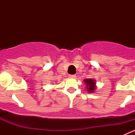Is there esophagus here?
<instances>
[{
	"label": "esophagus",
	"mask_w": 135,
	"mask_h": 135,
	"mask_svg": "<svg viewBox=\"0 0 135 135\" xmlns=\"http://www.w3.org/2000/svg\"><path fill=\"white\" fill-rule=\"evenodd\" d=\"M69 77H70V78H76V76L75 74H71V75H69Z\"/></svg>",
	"instance_id": "obj_1"
}]
</instances>
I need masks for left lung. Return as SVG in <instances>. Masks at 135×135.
Returning <instances> with one entry per match:
<instances>
[{
	"label": "left lung",
	"mask_w": 135,
	"mask_h": 135,
	"mask_svg": "<svg viewBox=\"0 0 135 135\" xmlns=\"http://www.w3.org/2000/svg\"><path fill=\"white\" fill-rule=\"evenodd\" d=\"M84 81L86 84L87 90L90 93L93 92L95 89V84H96L95 80L90 79V78H88V79H85Z\"/></svg>",
	"instance_id": "left-lung-1"
}]
</instances>
